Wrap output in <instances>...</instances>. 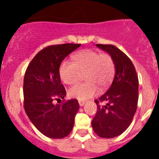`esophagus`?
<instances>
[{
    "instance_id": "esophagus-1",
    "label": "esophagus",
    "mask_w": 159,
    "mask_h": 159,
    "mask_svg": "<svg viewBox=\"0 0 159 159\" xmlns=\"http://www.w3.org/2000/svg\"><path fill=\"white\" fill-rule=\"evenodd\" d=\"M78 102H79V104L80 105V106H84V105L85 104V102L83 100H79Z\"/></svg>"
}]
</instances>
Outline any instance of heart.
<instances>
[{"mask_svg": "<svg viewBox=\"0 0 159 159\" xmlns=\"http://www.w3.org/2000/svg\"><path fill=\"white\" fill-rule=\"evenodd\" d=\"M73 62L64 60L60 66V76L68 85L76 84L84 75L83 84H79L68 90V95L79 100H85L94 96L97 87L104 88L111 83L115 75V63L108 53L86 49L72 56Z\"/></svg>", "mask_w": 159, "mask_h": 159, "instance_id": "heart-1", "label": "heart"}]
</instances>
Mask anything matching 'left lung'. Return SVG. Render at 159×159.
<instances>
[{
	"instance_id": "8db88e82",
	"label": "left lung",
	"mask_w": 159,
	"mask_h": 159,
	"mask_svg": "<svg viewBox=\"0 0 159 159\" xmlns=\"http://www.w3.org/2000/svg\"><path fill=\"white\" fill-rule=\"evenodd\" d=\"M96 46L111 55L116 75L107 92L95 100L97 111L92 126L99 137L110 139L121 134L131 123L137 110L139 79L133 63L120 49L111 44Z\"/></svg>"
}]
</instances>
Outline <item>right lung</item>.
Returning <instances> with one entry per match:
<instances>
[{"instance_id": "add662e5", "label": "right lung", "mask_w": 159, "mask_h": 159, "mask_svg": "<svg viewBox=\"0 0 159 159\" xmlns=\"http://www.w3.org/2000/svg\"><path fill=\"white\" fill-rule=\"evenodd\" d=\"M80 43L50 45L40 50L28 66L24 78V107L30 121L39 131L52 139L70 134L80 105L77 99H64L66 90L61 84L60 66Z\"/></svg>"}]
</instances>
